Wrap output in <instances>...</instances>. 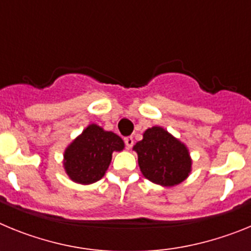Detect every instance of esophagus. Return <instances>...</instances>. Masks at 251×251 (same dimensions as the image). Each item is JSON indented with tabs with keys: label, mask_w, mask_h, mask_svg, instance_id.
I'll return each mask as SVG.
<instances>
[{
	"label": "esophagus",
	"mask_w": 251,
	"mask_h": 251,
	"mask_svg": "<svg viewBox=\"0 0 251 251\" xmlns=\"http://www.w3.org/2000/svg\"><path fill=\"white\" fill-rule=\"evenodd\" d=\"M124 143H126L127 148H132L133 143H134V141H133V137H126V138H124Z\"/></svg>",
	"instance_id": "esophagus-1"
}]
</instances>
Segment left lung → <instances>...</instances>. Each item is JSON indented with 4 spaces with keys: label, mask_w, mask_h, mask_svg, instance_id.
<instances>
[{
    "label": "left lung",
    "mask_w": 251,
    "mask_h": 251,
    "mask_svg": "<svg viewBox=\"0 0 251 251\" xmlns=\"http://www.w3.org/2000/svg\"><path fill=\"white\" fill-rule=\"evenodd\" d=\"M138 154L142 175L151 182L172 187L191 174L192 159L185 143L165 128L154 126L143 133V139L133 146Z\"/></svg>",
    "instance_id": "left-lung-1"
}]
</instances>
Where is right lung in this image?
I'll return each mask as SVG.
<instances>
[{"label": "right lung", "mask_w": 251, "mask_h": 251, "mask_svg": "<svg viewBox=\"0 0 251 251\" xmlns=\"http://www.w3.org/2000/svg\"><path fill=\"white\" fill-rule=\"evenodd\" d=\"M123 150L124 142L118 134L104 130L98 124H89L65 148L64 170L74 182L90 185L105 175L113 152Z\"/></svg>", "instance_id": "obj_1"}]
</instances>
